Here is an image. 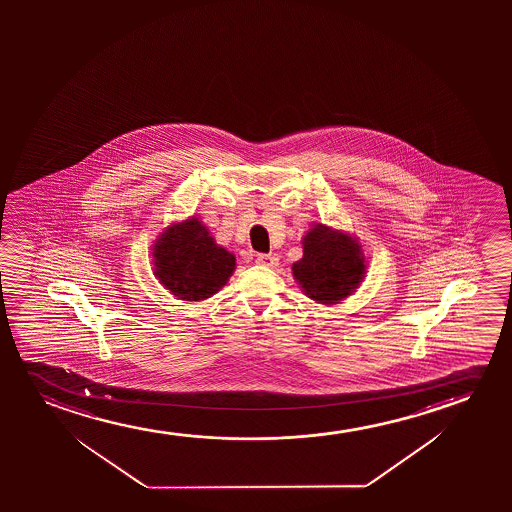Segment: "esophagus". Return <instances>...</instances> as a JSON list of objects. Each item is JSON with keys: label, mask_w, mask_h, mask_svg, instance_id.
Masks as SVG:
<instances>
[{"label": "esophagus", "mask_w": 512, "mask_h": 512, "mask_svg": "<svg viewBox=\"0 0 512 512\" xmlns=\"http://www.w3.org/2000/svg\"><path fill=\"white\" fill-rule=\"evenodd\" d=\"M257 264L264 267H276L278 266V257L274 253H259L257 255Z\"/></svg>", "instance_id": "1"}]
</instances>
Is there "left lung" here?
<instances>
[{"instance_id": "1", "label": "left lung", "mask_w": 512, "mask_h": 512, "mask_svg": "<svg viewBox=\"0 0 512 512\" xmlns=\"http://www.w3.org/2000/svg\"><path fill=\"white\" fill-rule=\"evenodd\" d=\"M292 271L313 301L334 304L348 297L362 280L365 260L355 239L316 225L304 238V255Z\"/></svg>"}]
</instances>
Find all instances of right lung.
<instances>
[{
    "label": "right lung",
    "mask_w": 512,
    "mask_h": 512,
    "mask_svg": "<svg viewBox=\"0 0 512 512\" xmlns=\"http://www.w3.org/2000/svg\"><path fill=\"white\" fill-rule=\"evenodd\" d=\"M155 276L185 301H201L229 280L236 259L197 218L169 227L154 248Z\"/></svg>",
    "instance_id": "add662e5"
}]
</instances>
